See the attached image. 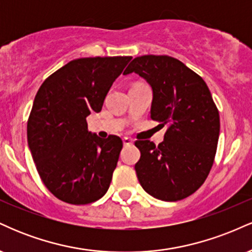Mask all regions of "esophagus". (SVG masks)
<instances>
[{
	"instance_id": "34e87169",
	"label": "esophagus",
	"mask_w": 252,
	"mask_h": 252,
	"mask_svg": "<svg viewBox=\"0 0 252 252\" xmlns=\"http://www.w3.org/2000/svg\"><path fill=\"white\" fill-rule=\"evenodd\" d=\"M123 144L124 146H130V144H132V140L130 137H123Z\"/></svg>"
}]
</instances>
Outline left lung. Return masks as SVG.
Listing matches in <instances>:
<instances>
[{"label":"left lung","instance_id":"8db88e82","mask_svg":"<svg viewBox=\"0 0 252 252\" xmlns=\"http://www.w3.org/2000/svg\"><path fill=\"white\" fill-rule=\"evenodd\" d=\"M140 74L153 89L152 120L167 126L163 142H135L141 186L164 201L187 198L204 184L218 146L219 111L204 79L168 56L137 57L123 74Z\"/></svg>","mask_w":252,"mask_h":252}]
</instances>
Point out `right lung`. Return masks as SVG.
I'll return each mask as SVG.
<instances>
[{
    "label": "right lung",
    "instance_id": "add662e5",
    "mask_svg": "<svg viewBox=\"0 0 252 252\" xmlns=\"http://www.w3.org/2000/svg\"><path fill=\"white\" fill-rule=\"evenodd\" d=\"M131 57L80 58L46 78L27 122V140L40 178L72 205L98 200L109 189L123 142L91 135L86 117L102 110L106 94Z\"/></svg>",
    "mask_w": 252,
    "mask_h": 252
}]
</instances>
